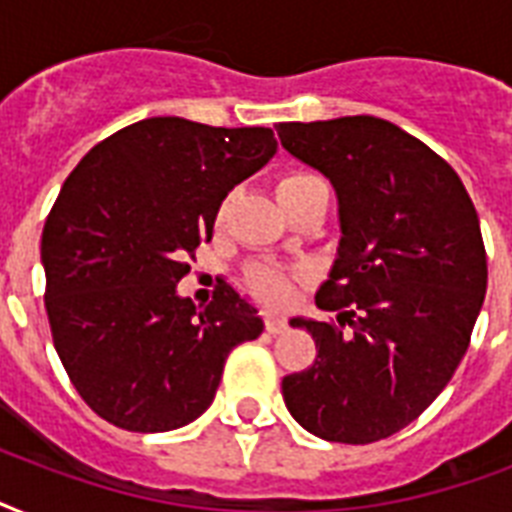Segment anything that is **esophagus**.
Segmentation results:
<instances>
[{"label": "esophagus", "instance_id": "esophagus-1", "mask_svg": "<svg viewBox=\"0 0 512 512\" xmlns=\"http://www.w3.org/2000/svg\"><path fill=\"white\" fill-rule=\"evenodd\" d=\"M284 329H287L284 319H279V316H265V332H271V335H281Z\"/></svg>", "mask_w": 512, "mask_h": 512}]
</instances>
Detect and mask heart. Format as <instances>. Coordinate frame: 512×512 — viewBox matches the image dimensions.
Returning <instances> with one entry per match:
<instances>
[{
  "label": "heart",
  "mask_w": 512,
  "mask_h": 512,
  "mask_svg": "<svg viewBox=\"0 0 512 512\" xmlns=\"http://www.w3.org/2000/svg\"><path fill=\"white\" fill-rule=\"evenodd\" d=\"M321 180L311 172L292 170L284 172V175L276 180V196H279L281 207H287L300 196L303 191H308L311 185H319ZM225 209H228V199H223V204L217 207V223L225 217ZM247 289L257 300H263L265 305H273V308H281L292 300V287H295V279L284 271H276V268H252L244 279Z\"/></svg>",
  "instance_id": "obj_1"
}]
</instances>
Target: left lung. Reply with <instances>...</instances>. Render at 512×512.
I'll list each match as a JSON object with an SVG mask.
<instances>
[{"label":"left lung","instance_id":"obj_1","mask_svg":"<svg viewBox=\"0 0 512 512\" xmlns=\"http://www.w3.org/2000/svg\"><path fill=\"white\" fill-rule=\"evenodd\" d=\"M276 132L332 180L342 225L340 257L316 295L340 316L292 321L316 340V361L281 380L284 404L313 436L374 444L417 420L468 350L489 276L478 212L449 162L385 119Z\"/></svg>","mask_w":512,"mask_h":512}]
</instances>
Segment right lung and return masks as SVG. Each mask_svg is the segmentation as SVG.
Wrapping results in <instances>:
<instances>
[{"mask_svg": "<svg viewBox=\"0 0 512 512\" xmlns=\"http://www.w3.org/2000/svg\"><path fill=\"white\" fill-rule=\"evenodd\" d=\"M276 154L268 127L143 119L100 140L42 231L44 308L84 404L132 433L183 428L215 398L225 358L263 321L231 287L196 308L175 284L233 185Z\"/></svg>", "mask_w": 512, "mask_h": 512, "instance_id": "1", "label": "right lung"}]
</instances>
